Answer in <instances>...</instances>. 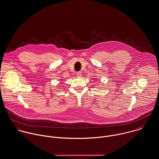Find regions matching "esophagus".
I'll return each mask as SVG.
<instances>
[{"label": "esophagus", "mask_w": 159, "mask_h": 159, "mask_svg": "<svg viewBox=\"0 0 159 159\" xmlns=\"http://www.w3.org/2000/svg\"><path fill=\"white\" fill-rule=\"evenodd\" d=\"M76 76H77V77H78V78H81V77L82 76V73H81V71H78V72H77V73H76Z\"/></svg>", "instance_id": "obj_1"}]
</instances>
